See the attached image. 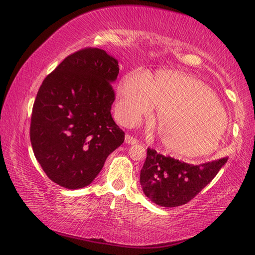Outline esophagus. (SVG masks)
<instances>
[{"label": "esophagus", "instance_id": "esophagus-1", "mask_svg": "<svg viewBox=\"0 0 255 255\" xmlns=\"http://www.w3.org/2000/svg\"><path fill=\"white\" fill-rule=\"evenodd\" d=\"M125 143L129 144V145H133V144H137L138 140L136 139V138H133L132 136L128 135V133H127V135L125 136Z\"/></svg>", "mask_w": 255, "mask_h": 255}]
</instances>
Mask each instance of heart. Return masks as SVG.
Here are the masks:
<instances>
[{"mask_svg": "<svg viewBox=\"0 0 255 255\" xmlns=\"http://www.w3.org/2000/svg\"><path fill=\"white\" fill-rule=\"evenodd\" d=\"M159 112L157 132L167 152L193 158L210 154L225 132L228 118L215 93L199 80L174 71H161L150 80L130 72L118 89V114L136 124Z\"/></svg>", "mask_w": 255, "mask_h": 255, "instance_id": "obj_1", "label": "heart"}]
</instances>
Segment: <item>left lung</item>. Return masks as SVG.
Returning <instances> with one entry per match:
<instances>
[{"mask_svg":"<svg viewBox=\"0 0 255 255\" xmlns=\"http://www.w3.org/2000/svg\"><path fill=\"white\" fill-rule=\"evenodd\" d=\"M226 162L225 157L192 165L147 148V157L140 171V185L154 204L178 207L193 199Z\"/></svg>","mask_w":255,"mask_h":255,"instance_id":"obj_1","label":"left lung"}]
</instances>
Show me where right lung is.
Masks as SVG:
<instances>
[{"label": "right lung", "mask_w": 255, "mask_h": 255, "mask_svg": "<svg viewBox=\"0 0 255 255\" xmlns=\"http://www.w3.org/2000/svg\"><path fill=\"white\" fill-rule=\"evenodd\" d=\"M118 60L85 48L63 60L42 82L33 103L30 140L47 176L60 187L89 185L125 140L111 117Z\"/></svg>", "instance_id": "add662e5"}]
</instances>
